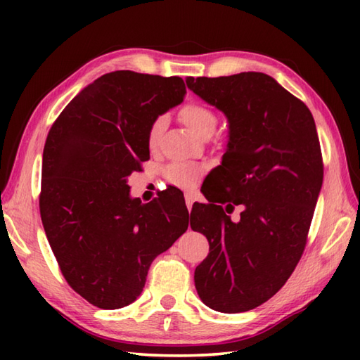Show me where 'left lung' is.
Returning <instances> with one entry per match:
<instances>
[{
    "label": "left lung",
    "mask_w": 360,
    "mask_h": 360,
    "mask_svg": "<svg viewBox=\"0 0 360 360\" xmlns=\"http://www.w3.org/2000/svg\"><path fill=\"white\" fill-rule=\"evenodd\" d=\"M179 103L153 88V75L114 71L75 96L49 129L43 227L68 285L97 308L131 304L153 259L187 231L186 201L136 198L127 179L150 159L158 117Z\"/></svg>",
    "instance_id": "8db88e82"
}]
</instances>
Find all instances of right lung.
<instances>
[{
    "mask_svg": "<svg viewBox=\"0 0 360 360\" xmlns=\"http://www.w3.org/2000/svg\"><path fill=\"white\" fill-rule=\"evenodd\" d=\"M210 80V93L201 98L226 116L227 145L207 179L213 174L215 202L238 209L218 205L207 226L193 224L210 246L195 269V286L209 308L236 314L269 300L294 272L323 164L308 106L271 75L241 72Z\"/></svg>",
    "mask_w": 360,
    "mask_h": 360,
    "instance_id": "1",
    "label": "right lung"
}]
</instances>
